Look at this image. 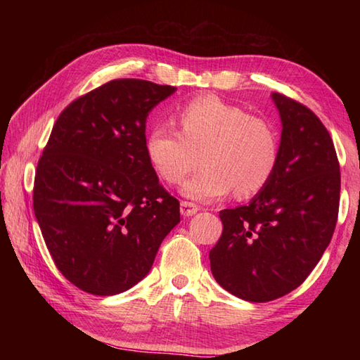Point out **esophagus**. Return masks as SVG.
<instances>
[{
    "label": "esophagus",
    "mask_w": 360,
    "mask_h": 360,
    "mask_svg": "<svg viewBox=\"0 0 360 360\" xmlns=\"http://www.w3.org/2000/svg\"><path fill=\"white\" fill-rule=\"evenodd\" d=\"M200 211V206L195 205L192 202H181V214L184 217H188V216H193L195 212Z\"/></svg>",
    "instance_id": "1"
}]
</instances>
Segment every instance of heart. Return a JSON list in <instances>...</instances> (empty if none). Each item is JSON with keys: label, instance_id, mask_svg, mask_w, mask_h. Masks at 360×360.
Returning a JSON list of instances; mask_svg holds the SVG:
<instances>
[{"label": "heart", "instance_id": "obj_1", "mask_svg": "<svg viewBox=\"0 0 360 360\" xmlns=\"http://www.w3.org/2000/svg\"><path fill=\"white\" fill-rule=\"evenodd\" d=\"M181 131L158 124L146 139L148 157L160 178L181 184L182 193L198 202L221 198L235 188L240 198L264 191L279 162V136L270 120L249 114L214 95H203L176 111Z\"/></svg>", "mask_w": 360, "mask_h": 360}]
</instances>
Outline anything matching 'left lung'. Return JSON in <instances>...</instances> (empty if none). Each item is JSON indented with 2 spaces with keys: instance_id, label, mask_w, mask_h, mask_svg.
Segmentation results:
<instances>
[{
  "instance_id": "8db88e82",
  "label": "left lung",
  "mask_w": 360,
  "mask_h": 360,
  "mask_svg": "<svg viewBox=\"0 0 360 360\" xmlns=\"http://www.w3.org/2000/svg\"><path fill=\"white\" fill-rule=\"evenodd\" d=\"M283 131L276 172L246 206L222 210L211 271L230 294L264 303L308 278L332 240L340 206V163L311 109L273 94Z\"/></svg>"
}]
</instances>
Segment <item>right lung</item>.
Returning <instances> with one entry per match:
<instances>
[{
    "label": "right lung",
    "instance_id": "obj_1",
    "mask_svg": "<svg viewBox=\"0 0 360 360\" xmlns=\"http://www.w3.org/2000/svg\"><path fill=\"white\" fill-rule=\"evenodd\" d=\"M173 85L114 79L58 115L38 162L33 210L60 273L87 294L115 295L148 275L181 221L146 150L150 109Z\"/></svg>",
    "mask_w": 360,
    "mask_h": 360
}]
</instances>
